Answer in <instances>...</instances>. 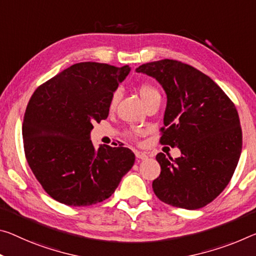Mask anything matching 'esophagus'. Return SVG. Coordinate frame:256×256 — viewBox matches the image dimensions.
Returning a JSON list of instances; mask_svg holds the SVG:
<instances>
[{"label":"esophagus","mask_w":256,"mask_h":256,"mask_svg":"<svg viewBox=\"0 0 256 256\" xmlns=\"http://www.w3.org/2000/svg\"><path fill=\"white\" fill-rule=\"evenodd\" d=\"M136 157L138 158V160H147L148 155L142 152H136Z\"/></svg>","instance_id":"obj_1"}]
</instances>
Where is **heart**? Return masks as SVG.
I'll return each mask as SVG.
<instances>
[{
  "label": "heart",
  "instance_id": "b5f03b06",
  "mask_svg": "<svg viewBox=\"0 0 256 256\" xmlns=\"http://www.w3.org/2000/svg\"><path fill=\"white\" fill-rule=\"evenodd\" d=\"M158 91L156 90L155 88L152 86V85H149V84H142L140 85L139 88V94L141 96V99L144 100V102L146 104L147 101L152 98V96L157 94ZM120 93L118 90H116L115 92L112 93V96H110V101H109V108L110 109H114L116 107L117 102H118L120 100Z\"/></svg>",
  "mask_w": 256,
  "mask_h": 256
}]
</instances>
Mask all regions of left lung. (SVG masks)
Returning a JSON list of instances; mask_svg holds the SVG:
<instances>
[{
	"instance_id": "8db88e82",
	"label": "left lung",
	"mask_w": 256,
	"mask_h": 256,
	"mask_svg": "<svg viewBox=\"0 0 256 256\" xmlns=\"http://www.w3.org/2000/svg\"><path fill=\"white\" fill-rule=\"evenodd\" d=\"M136 72L163 86L168 104L160 141L181 150L176 160L157 154L160 174L152 181L154 192L176 208H204L228 186L240 157L236 107L212 78L178 60L144 64Z\"/></svg>"
}]
</instances>
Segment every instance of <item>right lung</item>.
<instances>
[{
	"instance_id": "add662e5",
	"label": "right lung",
	"mask_w": 256,
	"mask_h": 256,
	"mask_svg": "<svg viewBox=\"0 0 256 256\" xmlns=\"http://www.w3.org/2000/svg\"><path fill=\"white\" fill-rule=\"evenodd\" d=\"M130 70L128 64H75L32 96L24 116V149L35 178L56 202H102L132 168L136 156L128 148L96 149L90 140L93 123L107 118L110 96Z\"/></svg>"
}]
</instances>
